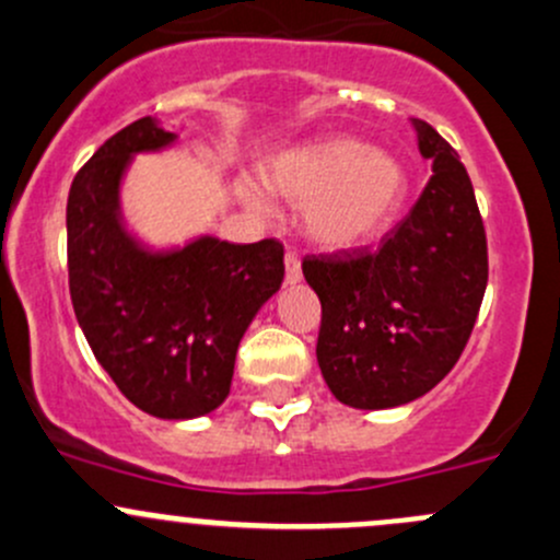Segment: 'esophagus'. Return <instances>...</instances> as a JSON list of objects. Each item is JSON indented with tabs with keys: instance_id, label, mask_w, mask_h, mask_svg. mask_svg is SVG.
<instances>
[{
	"instance_id": "obj_1",
	"label": "esophagus",
	"mask_w": 560,
	"mask_h": 560,
	"mask_svg": "<svg viewBox=\"0 0 560 560\" xmlns=\"http://www.w3.org/2000/svg\"><path fill=\"white\" fill-rule=\"evenodd\" d=\"M284 262H287V284H298V281L303 279V268H300L298 252H292V249L287 252Z\"/></svg>"
}]
</instances>
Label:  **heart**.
Listing matches in <instances>:
<instances>
[{
    "label": "heart",
    "mask_w": 560,
    "mask_h": 560,
    "mask_svg": "<svg viewBox=\"0 0 560 560\" xmlns=\"http://www.w3.org/2000/svg\"><path fill=\"white\" fill-rule=\"evenodd\" d=\"M265 179L279 196L305 203V231L322 246L373 238L397 214L408 187L397 158L357 139H325L284 152ZM249 198L257 201L255 192Z\"/></svg>",
    "instance_id": "b5f03b06"
}]
</instances>
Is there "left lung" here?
Here are the masks:
<instances>
[{"instance_id": "left-lung-1", "label": "left lung", "mask_w": 560, "mask_h": 560, "mask_svg": "<svg viewBox=\"0 0 560 560\" xmlns=\"http://www.w3.org/2000/svg\"><path fill=\"white\" fill-rule=\"evenodd\" d=\"M432 179L375 249L308 255L303 276L322 303L316 359L349 408L384 410L434 388L462 357L488 284V244L472 182L456 150L413 120Z\"/></svg>"}]
</instances>
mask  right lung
<instances>
[{
  "mask_svg": "<svg viewBox=\"0 0 560 560\" xmlns=\"http://www.w3.org/2000/svg\"><path fill=\"white\" fill-rule=\"evenodd\" d=\"M174 139L141 117L93 152L69 190L67 262L98 364L144 413L179 421L225 402L241 338L284 281V246L201 235L185 249H144L122 228L120 179L137 152Z\"/></svg>",
  "mask_w": 560,
  "mask_h": 560,
  "instance_id": "right-lung-1",
  "label": "right lung"
}]
</instances>
